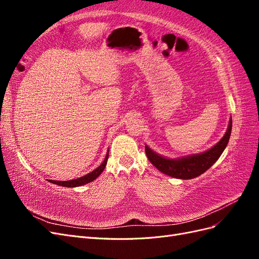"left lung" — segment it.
Wrapping results in <instances>:
<instances>
[{
	"label": "left lung",
	"instance_id": "1",
	"mask_svg": "<svg viewBox=\"0 0 259 259\" xmlns=\"http://www.w3.org/2000/svg\"><path fill=\"white\" fill-rule=\"evenodd\" d=\"M231 128L232 120H230L228 130H227L221 142L203 153L190 155L187 156V158L177 160H170L163 158V156L153 152L151 149H149V147L146 146L145 149L147 158L160 171L168 176L180 179H191L198 177L206 171L219 159V156L222 155L227 144L229 142Z\"/></svg>",
	"mask_w": 259,
	"mask_h": 259
}]
</instances>
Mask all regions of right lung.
I'll return each instance as SVG.
<instances>
[{"label": "right lung", "instance_id": "1", "mask_svg": "<svg viewBox=\"0 0 259 259\" xmlns=\"http://www.w3.org/2000/svg\"><path fill=\"white\" fill-rule=\"evenodd\" d=\"M108 156H109V153H107L104 162L101 163L100 165L95 170H93L92 173L85 175L83 177L72 179V180H67V182H56V180H49V182H51V183H53L55 185L61 186V187H79V186H83L85 184H89V183L93 182L94 179H96L101 173H103V170L105 169L107 161H108Z\"/></svg>", "mask_w": 259, "mask_h": 259}]
</instances>
